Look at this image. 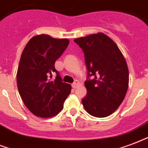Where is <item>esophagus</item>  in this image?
I'll use <instances>...</instances> for the list:
<instances>
[{
	"label": "esophagus",
	"mask_w": 148,
	"mask_h": 148,
	"mask_svg": "<svg viewBox=\"0 0 148 148\" xmlns=\"http://www.w3.org/2000/svg\"><path fill=\"white\" fill-rule=\"evenodd\" d=\"M77 85H78V82H77V81H75V82L71 84V86L73 88H76L77 87Z\"/></svg>",
	"instance_id": "1"
}]
</instances>
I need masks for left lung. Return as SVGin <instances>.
<instances>
[{"label": "left lung", "instance_id": "8db88e82", "mask_svg": "<svg viewBox=\"0 0 148 148\" xmlns=\"http://www.w3.org/2000/svg\"><path fill=\"white\" fill-rule=\"evenodd\" d=\"M74 41L84 52L88 71L84 82L87 95L82 100L83 106L93 116H108L118 109L127 94L129 84L127 62L116 44L103 33Z\"/></svg>", "mask_w": 148, "mask_h": 148}]
</instances>
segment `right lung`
Here are the masks:
<instances>
[{
    "label": "right lung",
    "instance_id": "obj_1",
    "mask_svg": "<svg viewBox=\"0 0 148 148\" xmlns=\"http://www.w3.org/2000/svg\"><path fill=\"white\" fill-rule=\"evenodd\" d=\"M69 45L67 39L48 35L32 37L22 52L17 72V85L25 106L36 116L47 118L61 111L71 86L62 82L55 62ZM56 78L51 80L52 74Z\"/></svg>",
    "mask_w": 148,
    "mask_h": 148
}]
</instances>
